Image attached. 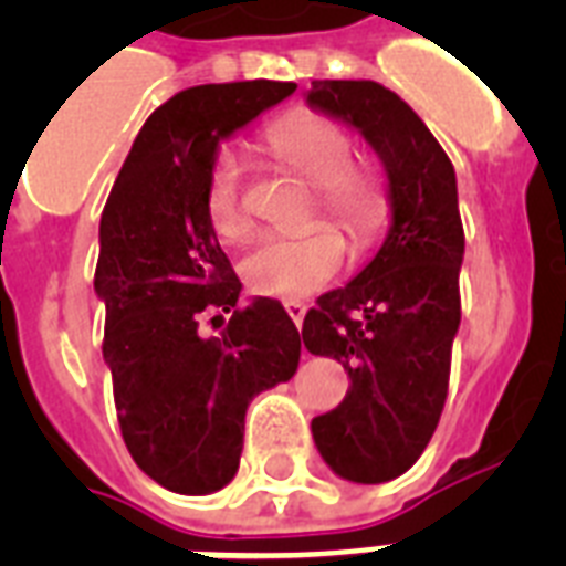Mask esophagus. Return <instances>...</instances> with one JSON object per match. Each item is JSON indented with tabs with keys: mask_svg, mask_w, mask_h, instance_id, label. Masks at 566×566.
Listing matches in <instances>:
<instances>
[{
	"mask_svg": "<svg viewBox=\"0 0 566 566\" xmlns=\"http://www.w3.org/2000/svg\"><path fill=\"white\" fill-rule=\"evenodd\" d=\"M284 311H287V317H291L296 326H302V319H305V314H308L305 302H284Z\"/></svg>",
	"mask_w": 566,
	"mask_h": 566,
	"instance_id": "esophagus-1",
	"label": "esophagus"
}]
</instances>
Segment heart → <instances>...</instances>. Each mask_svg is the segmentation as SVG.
<instances>
[{"instance_id":"b5f03b06","label":"heart","mask_w":566,"mask_h":566,"mask_svg":"<svg viewBox=\"0 0 566 566\" xmlns=\"http://www.w3.org/2000/svg\"><path fill=\"white\" fill-rule=\"evenodd\" d=\"M273 153L317 188L319 213L344 229L355 243L376 231L381 193L367 176L353 170V140L328 117L296 114L266 135ZM205 213L220 238H243L249 229L243 196V161L238 149L222 146L205 181ZM344 266V240L326 226L282 238L264 234L240 255L238 270L252 293L266 300H305L326 287Z\"/></svg>"}]
</instances>
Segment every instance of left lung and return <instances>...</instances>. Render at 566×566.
I'll list each match as a JSON object with an SVG mask.
<instances>
[{"label":"left lung","instance_id":"obj_1","mask_svg":"<svg viewBox=\"0 0 566 566\" xmlns=\"http://www.w3.org/2000/svg\"><path fill=\"white\" fill-rule=\"evenodd\" d=\"M305 105L355 128L387 179L381 247L302 323L305 349L344 364L353 381L335 411L311 420L319 455L346 482L381 484L422 455L447 402L464 261L455 170L381 84L311 82Z\"/></svg>","mask_w":566,"mask_h":566}]
</instances>
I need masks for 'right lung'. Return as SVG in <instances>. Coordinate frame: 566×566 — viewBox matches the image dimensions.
<instances>
[{
    "instance_id": "right-lung-1",
    "label": "right lung",
    "mask_w": 566,
    "mask_h": 566,
    "mask_svg": "<svg viewBox=\"0 0 566 566\" xmlns=\"http://www.w3.org/2000/svg\"><path fill=\"white\" fill-rule=\"evenodd\" d=\"M293 91L261 78L176 93L144 123L102 211L93 291L119 429L135 464L172 493L226 488L249 402L300 367V332L279 302L238 308L243 284L205 213L222 140ZM205 316L217 338L198 335Z\"/></svg>"
}]
</instances>
